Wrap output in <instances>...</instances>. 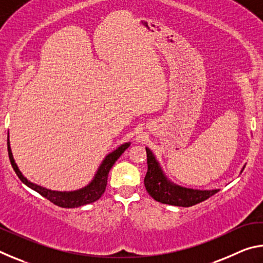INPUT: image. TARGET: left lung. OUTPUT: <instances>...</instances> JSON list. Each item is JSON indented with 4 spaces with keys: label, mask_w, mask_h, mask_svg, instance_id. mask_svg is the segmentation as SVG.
Listing matches in <instances>:
<instances>
[{
    "label": "left lung",
    "mask_w": 263,
    "mask_h": 263,
    "mask_svg": "<svg viewBox=\"0 0 263 263\" xmlns=\"http://www.w3.org/2000/svg\"><path fill=\"white\" fill-rule=\"evenodd\" d=\"M146 152H147V173H146L144 183L147 193L155 201L162 204H169V205L188 208L205 201L220 190L191 189L174 183L164 174L161 164L155 158L152 151L146 147ZM245 166L246 164H243L240 174L242 173Z\"/></svg>",
    "instance_id": "left-lung-1"
}]
</instances>
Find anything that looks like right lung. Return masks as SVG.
I'll use <instances>...</instances> for the list:
<instances>
[{
	"label": "right lung",
	"mask_w": 263,
	"mask_h": 263,
	"mask_svg": "<svg viewBox=\"0 0 263 263\" xmlns=\"http://www.w3.org/2000/svg\"><path fill=\"white\" fill-rule=\"evenodd\" d=\"M7 144H8V154H9V159H10L11 166L14 168L17 176L20 177V180L23 182L25 185H28L29 188L37 191V193L41 194L43 197L47 198L48 201L52 202L53 204H55L58 206L72 209V208L86 205V204H90L92 202L97 201V199L103 195V193L105 191L106 182H108V174L111 167L114 166L115 162L118 160V158L124 153V151L131 145V141L124 142V144L119 145L117 148L114 149L112 152L106 154L105 158L103 159V161L101 162L99 168H97L94 177H92L88 184H86L80 189L70 190V191L51 190L29 181L23 174H22L18 166H17V163L15 162L14 155H12L11 147H10V140H9V133H8Z\"/></svg>",
	"instance_id": "1"
}]
</instances>
